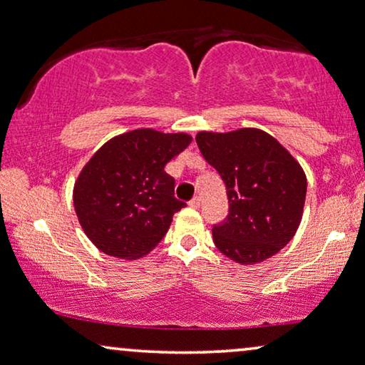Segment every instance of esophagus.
Instances as JSON below:
<instances>
[{
  "label": "esophagus",
  "instance_id": "obj_1",
  "mask_svg": "<svg viewBox=\"0 0 365 365\" xmlns=\"http://www.w3.org/2000/svg\"><path fill=\"white\" fill-rule=\"evenodd\" d=\"M200 203H202V198L200 197H193L190 202H188V205H190L192 208H198L200 207Z\"/></svg>",
  "mask_w": 365,
  "mask_h": 365
}]
</instances>
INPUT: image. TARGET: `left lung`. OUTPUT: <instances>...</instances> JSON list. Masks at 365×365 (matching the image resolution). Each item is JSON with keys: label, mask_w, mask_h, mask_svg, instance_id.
<instances>
[{"label": "left lung", "mask_w": 365, "mask_h": 365, "mask_svg": "<svg viewBox=\"0 0 365 365\" xmlns=\"http://www.w3.org/2000/svg\"><path fill=\"white\" fill-rule=\"evenodd\" d=\"M195 140L227 187L228 215L212 228L215 247L242 265L270 259L302 220L307 177L300 163L259 128L198 132Z\"/></svg>", "instance_id": "obj_1"}]
</instances>
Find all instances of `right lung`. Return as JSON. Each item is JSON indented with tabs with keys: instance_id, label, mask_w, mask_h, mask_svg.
<instances>
[{
	"instance_id": "add662e5",
	"label": "right lung",
	"mask_w": 365,
	"mask_h": 365,
	"mask_svg": "<svg viewBox=\"0 0 365 365\" xmlns=\"http://www.w3.org/2000/svg\"><path fill=\"white\" fill-rule=\"evenodd\" d=\"M192 142L187 133L138 128L108 140L73 187L86 237L106 255L137 260L160 244L185 203L175 198L165 165Z\"/></svg>"
}]
</instances>
